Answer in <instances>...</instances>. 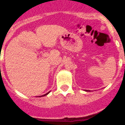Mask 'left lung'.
Masks as SVG:
<instances>
[{
  "instance_id": "1",
  "label": "left lung",
  "mask_w": 125,
  "mask_h": 125,
  "mask_svg": "<svg viewBox=\"0 0 125 125\" xmlns=\"http://www.w3.org/2000/svg\"><path fill=\"white\" fill-rule=\"evenodd\" d=\"M88 91H89V90H88Z\"/></svg>"
}]
</instances>
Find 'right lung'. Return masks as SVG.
I'll return each mask as SVG.
<instances>
[{"instance_id": "right-lung-1", "label": "right lung", "mask_w": 125, "mask_h": 125, "mask_svg": "<svg viewBox=\"0 0 125 125\" xmlns=\"http://www.w3.org/2000/svg\"><path fill=\"white\" fill-rule=\"evenodd\" d=\"M49 93V92H48V93H46V94H44V95H42V96H46V95H47V94H48V93Z\"/></svg>"}]
</instances>
